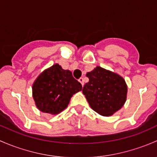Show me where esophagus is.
<instances>
[{
	"mask_svg": "<svg viewBox=\"0 0 157 157\" xmlns=\"http://www.w3.org/2000/svg\"><path fill=\"white\" fill-rule=\"evenodd\" d=\"M78 82H80V83L82 84V86H83V85H84V79H83V78H78Z\"/></svg>",
	"mask_w": 157,
	"mask_h": 157,
	"instance_id": "obj_1",
	"label": "esophagus"
}]
</instances>
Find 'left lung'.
Segmentation results:
<instances>
[{
  "label": "left lung",
  "mask_w": 157,
  "mask_h": 157,
  "mask_svg": "<svg viewBox=\"0 0 157 157\" xmlns=\"http://www.w3.org/2000/svg\"><path fill=\"white\" fill-rule=\"evenodd\" d=\"M86 76L89 82L84 85L82 92L95 112L109 116L121 109L127 94L123 78L100 67L88 72Z\"/></svg>",
  "instance_id": "8db88e82"
}]
</instances>
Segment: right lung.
Segmentation results:
<instances>
[{"instance_id":"right-lung-1","label":"right lung","mask_w":157,"mask_h":157,"mask_svg":"<svg viewBox=\"0 0 157 157\" xmlns=\"http://www.w3.org/2000/svg\"><path fill=\"white\" fill-rule=\"evenodd\" d=\"M82 88L70 71L55 64L35 80L32 87L33 98L40 110L55 115L67 107L72 95Z\"/></svg>"}]
</instances>
